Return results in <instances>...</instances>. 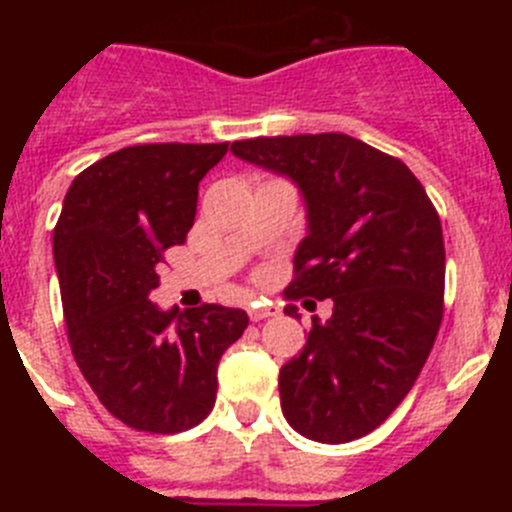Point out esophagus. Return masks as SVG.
Listing matches in <instances>:
<instances>
[{"label":"esophagus","mask_w":512,"mask_h":512,"mask_svg":"<svg viewBox=\"0 0 512 512\" xmlns=\"http://www.w3.org/2000/svg\"><path fill=\"white\" fill-rule=\"evenodd\" d=\"M274 315H277V307H271V305L248 307V318H251L253 323H259V320H266V318H274Z\"/></svg>","instance_id":"1"}]
</instances>
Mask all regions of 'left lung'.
<instances>
[{"label":"left lung","instance_id":"8db88e82","mask_svg":"<svg viewBox=\"0 0 512 512\" xmlns=\"http://www.w3.org/2000/svg\"><path fill=\"white\" fill-rule=\"evenodd\" d=\"M230 151L292 179L305 200L307 235L284 297L333 302L279 372L284 418L310 441L366 436L413 390L441 328L436 207L400 158L351 135L235 140ZM284 312L300 320L295 305Z\"/></svg>","mask_w":512,"mask_h":512}]
</instances>
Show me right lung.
I'll use <instances>...</instances> for the list:
<instances>
[{
	"mask_svg": "<svg viewBox=\"0 0 512 512\" xmlns=\"http://www.w3.org/2000/svg\"><path fill=\"white\" fill-rule=\"evenodd\" d=\"M228 143H148L99 158L71 182L53 230L71 354L104 408L148 433L210 415L217 364L248 315L223 305L179 312L148 300L164 251L187 241L202 176Z\"/></svg>",
	"mask_w": 512,
	"mask_h": 512,
	"instance_id": "1",
	"label": "right lung"
}]
</instances>
